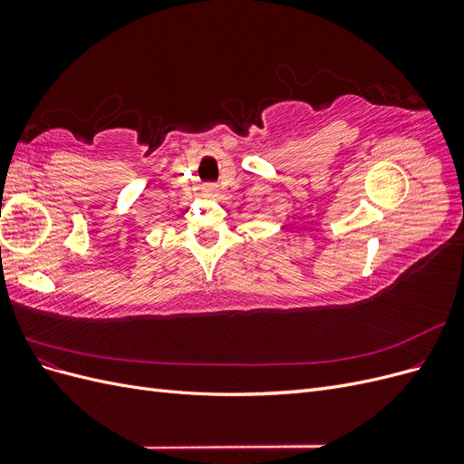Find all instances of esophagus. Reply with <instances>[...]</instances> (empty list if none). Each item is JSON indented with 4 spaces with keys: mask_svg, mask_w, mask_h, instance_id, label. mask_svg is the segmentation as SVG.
Returning <instances> with one entry per match:
<instances>
[{
    "mask_svg": "<svg viewBox=\"0 0 464 464\" xmlns=\"http://www.w3.org/2000/svg\"><path fill=\"white\" fill-rule=\"evenodd\" d=\"M203 195H205V198H208V199H218V195H220L218 186H215V184H207V186H205V189H203Z\"/></svg>",
    "mask_w": 464,
    "mask_h": 464,
    "instance_id": "esophagus-1",
    "label": "esophagus"
}]
</instances>
